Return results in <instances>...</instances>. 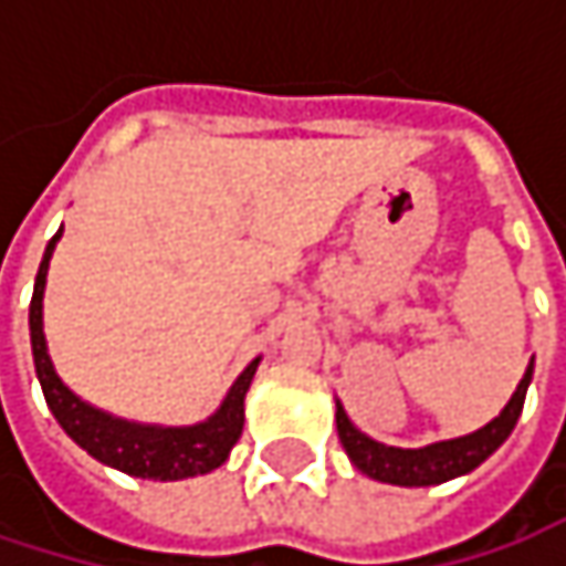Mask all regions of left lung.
I'll return each mask as SVG.
<instances>
[{"instance_id":"1","label":"left lung","mask_w":566,"mask_h":566,"mask_svg":"<svg viewBox=\"0 0 566 566\" xmlns=\"http://www.w3.org/2000/svg\"><path fill=\"white\" fill-rule=\"evenodd\" d=\"M531 377H534V360L527 364V370H524L517 390L505 402V409L492 422H485L482 429H475L469 436H459V439L429 442L422 449L384 446V442L370 439L367 432H360L350 422V416L344 412L340 399H337V412H334L337 436H340V446L350 455V462L367 479H377V482H387V485H402V489L442 485L449 479H459V475H469L472 469H479L509 439L514 422H517V416H521V406H524V394H527Z\"/></svg>"}]
</instances>
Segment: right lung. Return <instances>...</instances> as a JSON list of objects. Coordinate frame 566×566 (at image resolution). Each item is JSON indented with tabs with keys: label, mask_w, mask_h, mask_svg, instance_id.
<instances>
[{
	"label": "right lung",
	"mask_w": 566,
	"mask_h": 566,
	"mask_svg": "<svg viewBox=\"0 0 566 566\" xmlns=\"http://www.w3.org/2000/svg\"><path fill=\"white\" fill-rule=\"evenodd\" d=\"M61 229L49 242L39 275H35V291L29 304V334H32V357H35V374L42 384V394L49 409L55 412L57 426L97 462L127 472L134 479H154V482H179V479H196L212 469H219L232 446L242 436L245 426V394L252 387V377L259 370L255 357L239 380L229 387L219 409L192 426H157V422H134L111 416L91 402H84L77 394L64 387V380L55 374V364L49 357V340H45V324H42V301H45V279H49V262L55 252Z\"/></svg>",
	"instance_id": "obj_1"
}]
</instances>
